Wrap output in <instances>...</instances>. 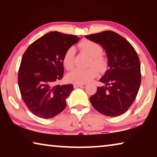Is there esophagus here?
<instances>
[{
    "label": "esophagus",
    "instance_id": "1",
    "mask_svg": "<svg viewBox=\"0 0 157 157\" xmlns=\"http://www.w3.org/2000/svg\"><path fill=\"white\" fill-rule=\"evenodd\" d=\"M82 86H84V84H73L74 88H78V87H80Z\"/></svg>",
    "mask_w": 157,
    "mask_h": 157
}]
</instances>
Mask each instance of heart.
Wrapping results in <instances>:
<instances>
[{
  "label": "heart",
  "mask_w": 157,
  "mask_h": 157,
  "mask_svg": "<svg viewBox=\"0 0 157 157\" xmlns=\"http://www.w3.org/2000/svg\"><path fill=\"white\" fill-rule=\"evenodd\" d=\"M79 47L91 57L89 63V66L91 67L87 69H74L66 75V79L71 83L85 84L98 76V71L96 67L100 71H104L107 67L108 62L106 58L102 55L103 52L102 46L96 42L85 39L79 44ZM75 54V48L71 46L66 50L63 55L62 62L67 70H71L73 68ZM93 65L96 67H93Z\"/></svg>",
  "instance_id": "1"
}]
</instances>
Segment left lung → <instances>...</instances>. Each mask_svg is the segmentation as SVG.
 I'll use <instances>...</instances> for the list:
<instances>
[{"mask_svg":"<svg viewBox=\"0 0 157 157\" xmlns=\"http://www.w3.org/2000/svg\"><path fill=\"white\" fill-rule=\"evenodd\" d=\"M105 50L109 69L90 97L95 110L103 115L116 117L126 112L136 98L141 82L140 63L136 50L129 42L115 32L107 30L85 36Z\"/></svg>","mask_w":157,"mask_h":157,"instance_id":"8db88e82","label":"left lung"}]
</instances>
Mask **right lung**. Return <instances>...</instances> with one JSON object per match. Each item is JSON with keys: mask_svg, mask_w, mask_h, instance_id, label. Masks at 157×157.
<instances>
[{"mask_svg": "<svg viewBox=\"0 0 157 157\" xmlns=\"http://www.w3.org/2000/svg\"><path fill=\"white\" fill-rule=\"evenodd\" d=\"M79 38L50 32L34 41L23 55L18 84L21 97L34 115L52 118L66 107L73 84H55L63 76V55Z\"/></svg>", "mask_w": 157, "mask_h": 157, "instance_id": "right-lung-1", "label": "right lung"}]
</instances>
